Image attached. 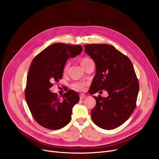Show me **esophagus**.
<instances>
[{"mask_svg": "<svg viewBox=\"0 0 159 159\" xmlns=\"http://www.w3.org/2000/svg\"><path fill=\"white\" fill-rule=\"evenodd\" d=\"M86 97V95H85V94H80V99H84V98H85Z\"/></svg>", "mask_w": 159, "mask_h": 159, "instance_id": "1", "label": "esophagus"}]
</instances>
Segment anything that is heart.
I'll return each instance as SVG.
<instances>
[{
    "label": "heart",
    "mask_w": 159,
    "mask_h": 159,
    "mask_svg": "<svg viewBox=\"0 0 159 159\" xmlns=\"http://www.w3.org/2000/svg\"><path fill=\"white\" fill-rule=\"evenodd\" d=\"M91 59H89V58H82V59L81 60V62H80V64H81L82 66H84L85 64H86ZM68 67H69V63L66 64V65L64 67V70H63L64 72H66L67 71H68ZM85 86H86V84H84V83H83V82H76V83H75V84L73 85V88L75 89L78 90V91H82V90L84 89Z\"/></svg>",
    "instance_id": "heart-1"
}]
</instances>
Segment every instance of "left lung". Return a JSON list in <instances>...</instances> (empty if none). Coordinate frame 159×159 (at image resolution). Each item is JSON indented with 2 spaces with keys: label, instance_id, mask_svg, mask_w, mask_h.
<instances>
[{
  "label": "left lung",
  "instance_id": "8db88e82",
  "mask_svg": "<svg viewBox=\"0 0 159 159\" xmlns=\"http://www.w3.org/2000/svg\"><path fill=\"white\" fill-rule=\"evenodd\" d=\"M93 60L96 75L90 86L92 95L105 89L108 96L98 97L91 110L93 122L99 128L110 130L126 122L136 107L139 85L129 58L111 45H84Z\"/></svg>",
  "mask_w": 159,
  "mask_h": 159
}]
</instances>
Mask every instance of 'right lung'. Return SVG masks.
I'll list each match as a JSON object with an SVG mask.
<instances>
[{"label": "right lung", "mask_w": 159, "mask_h": 159, "mask_svg": "<svg viewBox=\"0 0 159 159\" xmlns=\"http://www.w3.org/2000/svg\"><path fill=\"white\" fill-rule=\"evenodd\" d=\"M82 51L80 45L55 43L33 60L27 77L25 97L33 118L43 127L59 129L70 122L72 108L79 101V94L68 90L61 100L49 89L53 82L62 78L64 67L68 58L79 55Z\"/></svg>", "instance_id": "right-lung-1"}]
</instances>
